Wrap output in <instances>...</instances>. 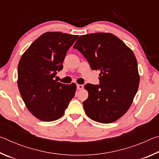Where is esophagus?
<instances>
[{
    "label": "esophagus",
    "instance_id": "1",
    "mask_svg": "<svg viewBox=\"0 0 159 159\" xmlns=\"http://www.w3.org/2000/svg\"><path fill=\"white\" fill-rule=\"evenodd\" d=\"M84 88V86L83 85H80V84H77V89L78 90H82Z\"/></svg>",
    "mask_w": 159,
    "mask_h": 159
}]
</instances>
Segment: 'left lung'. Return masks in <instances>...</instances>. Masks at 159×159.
<instances>
[{
	"label": "left lung",
	"instance_id": "8db88e82",
	"mask_svg": "<svg viewBox=\"0 0 159 159\" xmlns=\"http://www.w3.org/2000/svg\"><path fill=\"white\" fill-rule=\"evenodd\" d=\"M74 48L87 59L93 70H99V85L88 83L85 114L102 123L114 122L130 108L138 90L139 74L135 56L115 35L95 33L80 36Z\"/></svg>",
	"mask_w": 159,
	"mask_h": 159
}]
</instances>
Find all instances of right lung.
Wrapping results in <instances>:
<instances>
[{
    "label": "right lung",
    "instance_id": "obj_1",
    "mask_svg": "<svg viewBox=\"0 0 159 159\" xmlns=\"http://www.w3.org/2000/svg\"><path fill=\"white\" fill-rule=\"evenodd\" d=\"M79 36L46 32L34 41L21 56L17 68V85L26 108L42 121H53L64 114L76 85L54 80L69 48Z\"/></svg>",
    "mask_w": 159,
    "mask_h": 159
}]
</instances>
